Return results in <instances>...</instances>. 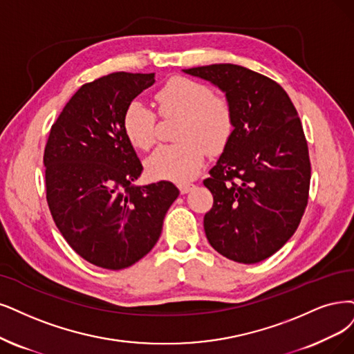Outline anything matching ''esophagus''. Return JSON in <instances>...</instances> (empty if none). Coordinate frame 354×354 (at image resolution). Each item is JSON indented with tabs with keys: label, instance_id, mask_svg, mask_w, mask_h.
Returning a JSON list of instances; mask_svg holds the SVG:
<instances>
[{
	"label": "esophagus",
	"instance_id": "obj_1",
	"mask_svg": "<svg viewBox=\"0 0 354 354\" xmlns=\"http://www.w3.org/2000/svg\"><path fill=\"white\" fill-rule=\"evenodd\" d=\"M192 188H194V184H180V185H179L180 194H188Z\"/></svg>",
	"mask_w": 354,
	"mask_h": 354
}]
</instances>
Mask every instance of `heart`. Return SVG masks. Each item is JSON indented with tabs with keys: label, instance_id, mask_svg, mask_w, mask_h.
<instances>
[{
	"label": "heart",
	"instance_id": "1",
	"mask_svg": "<svg viewBox=\"0 0 354 354\" xmlns=\"http://www.w3.org/2000/svg\"><path fill=\"white\" fill-rule=\"evenodd\" d=\"M154 100L165 118L179 116L176 144L157 149L146 162L151 178L188 182L198 175L206 147L223 150L234 131V111L227 97L187 77H174L156 91ZM122 128L136 149L147 150L156 141V113L146 104L131 102L122 115Z\"/></svg>",
	"mask_w": 354,
	"mask_h": 354
}]
</instances>
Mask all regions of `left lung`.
I'll list each match as a JSON object with an SVG mask.
<instances>
[{
    "label": "left lung",
    "instance_id": "1",
    "mask_svg": "<svg viewBox=\"0 0 354 354\" xmlns=\"http://www.w3.org/2000/svg\"><path fill=\"white\" fill-rule=\"evenodd\" d=\"M217 86L234 111V131L204 185L213 194L205 236L223 257L259 263L289 241L309 197L308 142L296 108L271 78L234 64L184 70Z\"/></svg>",
    "mask_w": 354,
    "mask_h": 354
}]
</instances>
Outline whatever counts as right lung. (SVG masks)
<instances>
[{
    "label": "right lung",
    "mask_w": 354,
    "mask_h": 354,
    "mask_svg": "<svg viewBox=\"0 0 354 354\" xmlns=\"http://www.w3.org/2000/svg\"><path fill=\"white\" fill-rule=\"evenodd\" d=\"M154 73H112L83 84L50 128L44 153L46 201L55 225L90 264L122 270L159 241L178 198L172 182L134 185L142 172L122 128L125 108Z\"/></svg>",
    "instance_id": "add662e5"
}]
</instances>
